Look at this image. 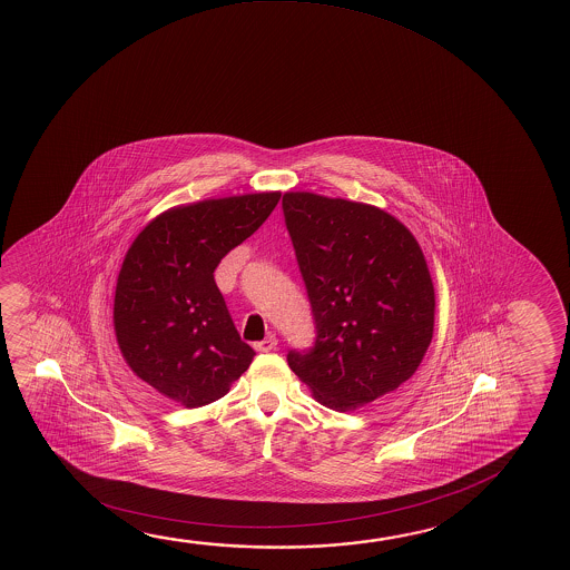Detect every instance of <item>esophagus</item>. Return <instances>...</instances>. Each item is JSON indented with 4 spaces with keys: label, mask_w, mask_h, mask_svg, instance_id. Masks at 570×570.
<instances>
[{
    "label": "esophagus",
    "mask_w": 570,
    "mask_h": 570,
    "mask_svg": "<svg viewBox=\"0 0 570 570\" xmlns=\"http://www.w3.org/2000/svg\"><path fill=\"white\" fill-rule=\"evenodd\" d=\"M276 345H278V340H276L274 335H268L263 342L254 343V350L261 351V353H268V351L274 350Z\"/></svg>",
    "instance_id": "obj_1"
}]
</instances>
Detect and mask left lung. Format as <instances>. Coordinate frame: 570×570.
Instances as JSON below:
<instances>
[{
	"label": "left lung",
	"mask_w": 570,
	"mask_h": 570,
	"mask_svg": "<svg viewBox=\"0 0 570 570\" xmlns=\"http://www.w3.org/2000/svg\"><path fill=\"white\" fill-rule=\"evenodd\" d=\"M316 320V345L288 365L317 403L347 412L414 375L434 333V284L419 240L367 203L282 197Z\"/></svg>",
	"instance_id": "1"
}]
</instances>
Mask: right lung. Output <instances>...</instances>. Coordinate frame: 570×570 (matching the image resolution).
I'll return each instance as SVG.
<instances>
[{
  "label": "right lung",
  "instance_id": "add662e5",
  "mask_svg": "<svg viewBox=\"0 0 570 570\" xmlns=\"http://www.w3.org/2000/svg\"><path fill=\"white\" fill-rule=\"evenodd\" d=\"M281 191L177 205L149 220L118 272L115 333L136 377L185 409L213 403L253 363L213 272L250 237Z\"/></svg>",
  "mask_w": 570,
  "mask_h": 570
}]
</instances>
